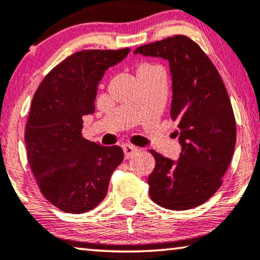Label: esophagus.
Instances as JSON below:
<instances>
[{
	"label": "esophagus",
	"mask_w": 260,
	"mask_h": 260,
	"mask_svg": "<svg viewBox=\"0 0 260 260\" xmlns=\"http://www.w3.org/2000/svg\"><path fill=\"white\" fill-rule=\"evenodd\" d=\"M123 151L124 154H125V158H130L131 156L136 154L138 151V148L134 147V145H130V144H123Z\"/></svg>",
	"instance_id": "obj_1"
}]
</instances>
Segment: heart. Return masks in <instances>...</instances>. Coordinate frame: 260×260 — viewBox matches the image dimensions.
Returning <instances> with one entry per match:
<instances>
[{
	"mask_svg": "<svg viewBox=\"0 0 260 260\" xmlns=\"http://www.w3.org/2000/svg\"><path fill=\"white\" fill-rule=\"evenodd\" d=\"M147 69H151V66H149V65H144V66L140 67V70H147Z\"/></svg>",
	"mask_w": 260,
	"mask_h": 260,
	"instance_id": "b5f03b06",
	"label": "heart"
}]
</instances>
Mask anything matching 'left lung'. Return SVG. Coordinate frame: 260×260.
<instances>
[{"instance_id": "1", "label": "left lung", "mask_w": 260, "mask_h": 260, "mask_svg": "<svg viewBox=\"0 0 260 260\" xmlns=\"http://www.w3.org/2000/svg\"><path fill=\"white\" fill-rule=\"evenodd\" d=\"M134 53L168 60L170 117L177 122L181 144L176 161L150 150L156 165L148 179L149 194L161 207L194 208L219 189L232 159L237 126L229 93L208 56L184 35L141 46Z\"/></svg>"}]
</instances>
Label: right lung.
Masks as SVG:
<instances>
[{"label": "right lung", "instance_id": "add662e5", "mask_svg": "<svg viewBox=\"0 0 260 260\" xmlns=\"http://www.w3.org/2000/svg\"><path fill=\"white\" fill-rule=\"evenodd\" d=\"M130 48L85 49L56 65L35 92L26 124L28 162L44 197L60 211L80 214L101 204L110 177L123 161L118 145L103 147L81 135L83 117L94 112L105 71Z\"/></svg>", "mask_w": 260, "mask_h": 260}]
</instances>
